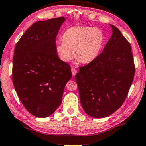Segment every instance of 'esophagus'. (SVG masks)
<instances>
[{
  "label": "esophagus",
  "mask_w": 146,
  "mask_h": 146,
  "mask_svg": "<svg viewBox=\"0 0 146 146\" xmlns=\"http://www.w3.org/2000/svg\"><path fill=\"white\" fill-rule=\"evenodd\" d=\"M71 70H72V76H74L76 74L77 70L74 68H72Z\"/></svg>",
  "instance_id": "esophagus-1"
}]
</instances>
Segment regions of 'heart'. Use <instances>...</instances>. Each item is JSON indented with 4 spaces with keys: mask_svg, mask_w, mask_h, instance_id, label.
<instances>
[{
    "mask_svg": "<svg viewBox=\"0 0 146 146\" xmlns=\"http://www.w3.org/2000/svg\"><path fill=\"white\" fill-rule=\"evenodd\" d=\"M63 41L56 43L60 59L69 62L74 57L83 64L90 63L99 55L105 42V35L98 28L74 26L66 30Z\"/></svg>",
    "mask_w": 146,
    "mask_h": 146,
    "instance_id": "heart-1",
    "label": "heart"
}]
</instances>
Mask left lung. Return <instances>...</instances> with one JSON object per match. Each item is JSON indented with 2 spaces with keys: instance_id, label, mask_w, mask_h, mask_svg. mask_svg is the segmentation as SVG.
Here are the masks:
<instances>
[{
  "instance_id": "obj_1",
  "label": "left lung",
  "mask_w": 146,
  "mask_h": 146,
  "mask_svg": "<svg viewBox=\"0 0 146 146\" xmlns=\"http://www.w3.org/2000/svg\"><path fill=\"white\" fill-rule=\"evenodd\" d=\"M97 58L75 76L84 111L94 118H103L124 103L135 74L130 43L116 27Z\"/></svg>"
}]
</instances>
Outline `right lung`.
<instances>
[{
	"label": "right lung",
	"instance_id": "right-lung-1",
	"mask_svg": "<svg viewBox=\"0 0 146 146\" xmlns=\"http://www.w3.org/2000/svg\"><path fill=\"white\" fill-rule=\"evenodd\" d=\"M64 17L33 23L15 46L13 83L21 102L31 115L45 118L62 103L70 66L58 58L56 38Z\"/></svg>",
	"mask_w": 146,
	"mask_h": 146
}]
</instances>
